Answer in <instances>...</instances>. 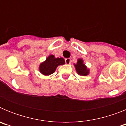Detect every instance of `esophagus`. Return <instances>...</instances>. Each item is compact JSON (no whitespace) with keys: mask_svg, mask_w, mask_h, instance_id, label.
<instances>
[{"mask_svg":"<svg viewBox=\"0 0 126 126\" xmlns=\"http://www.w3.org/2000/svg\"><path fill=\"white\" fill-rule=\"evenodd\" d=\"M65 64H71V60L69 58H67V59H65Z\"/></svg>","mask_w":126,"mask_h":126,"instance_id":"34e87169","label":"esophagus"}]
</instances>
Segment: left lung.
Returning a JSON list of instances; mask_svg holds the SVG:
<instances>
[{
    "instance_id": "1",
    "label": "left lung",
    "mask_w": 126,
    "mask_h": 126,
    "mask_svg": "<svg viewBox=\"0 0 126 126\" xmlns=\"http://www.w3.org/2000/svg\"><path fill=\"white\" fill-rule=\"evenodd\" d=\"M74 65L75 67L76 71L79 75L86 76L88 75L90 73V69H88L87 67L86 66L82 59H78L76 64H74Z\"/></svg>"
}]
</instances>
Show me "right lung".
<instances>
[{
  "label": "right lung",
  "instance_id": "right-lung-1",
  "mask_svg": "<svg viewBox=\"0 0 126 126\" xmlns=\"http://www.w3.org/2000/svg\"><path fill=\"white\" fill-rule=\"evenodd\" d=\"M65 64V61L62 57L55 58L53 55L48 56L44 62L39 66V71L44 76H49L53 74L59 65Z\"/></svg>",
  "mask_w": 126,
  "mask_h": 126
}]
</instances>
